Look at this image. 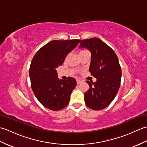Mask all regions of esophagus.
<instances>
[{
	"mask_svg": "<svg viewBox=\"0 0 147 147\" xmlns=\"http://www.w3.org/2000/svg\"><path fill=\"white\" fill-rule=\"evenodd\" d=\"M76 82H77V84H78H78H80V83H82V81H81L80 80H77Z\"/></svg>",
	"mask_w": 147,
	"mask_h": 147,
	"instance_id": "1",
	"label": "esophagus"
}]
</instances>
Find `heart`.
Segmentation results:
<instances>
[{
	"instance_id": "heart-1",
	"label": "heart",
	"mask_w": 147,
	"mask_h": 147,
	"mask_svg": "<svg viewBox=\"0 0 147 147\" xmlns=\"http://www.w3.org/2000/svg\"><path fill=\"white\" fill-rule=\"evenodd\" d=\"M83 51H81L80 52H80H83Z\"/></svg>"
}]
</instances>
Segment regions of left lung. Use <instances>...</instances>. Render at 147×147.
I'll return each mask as SVG.
<instances>
[{
	"label": "left lung",
	"instance_id": "obj_1",
	"mask_svg": "<svg viewBox=\"0 0 147 147\" xmlns=\"http://www.w3.org/2000/svg\"><path fill=\"white\" fill-rule=\"evenodd\" d=\"M79 48L91 52L89 71L96 79V82L86 81L90 88L85 93V104L93 110L107 107L114 99L119 88L121 68L114 51L97 38L83 40Z\"/></svg>",
	"mask_w": 147,
	"mask_h": 147
}]
</instances>
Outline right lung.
<instances>
[{
    "label": "right lung",
    "instance_id": "obj_1",
    "mask_svg": "<svg viewBox=\"0 0 147 147\" xmlns=\"http://www.w3.org/2000/svg\"><path fill=\"white\" fill-rule=\"evenodd\" d=\"M81 40H52L43 46L34 56L30 67L31 85L38 100L45 107L59 111L65 107L76 85L74 78H58L55 69L61 65L69 53Z\"/></svg>",
    "mask_w": 147,
    "mask_h": 147
}]
</instances>
